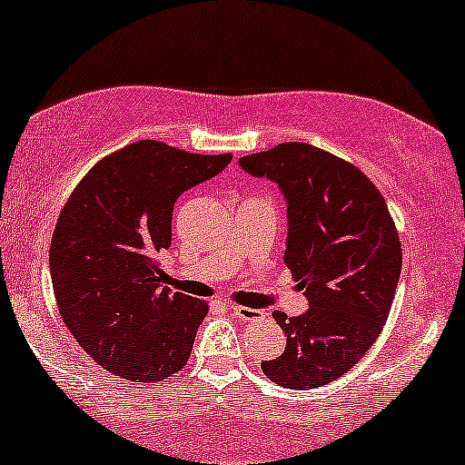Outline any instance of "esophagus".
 <instances>
[{"label":"esophagus","instance_id":"obj_1","mask_svg":"<svg viewBox=\"0 0 465 465\" xmlns=\"http://www.w3.org/2000/svg\"><path fill=\"white\" fill-rule=\"evenodd\" d=\"M229 309H232V313L236 315V318L244 320V322H256V320L264 318L262 309H249V307H242V304H229Z\"/></svg>","mask_w":465,"mask_h":465}]
</instances>
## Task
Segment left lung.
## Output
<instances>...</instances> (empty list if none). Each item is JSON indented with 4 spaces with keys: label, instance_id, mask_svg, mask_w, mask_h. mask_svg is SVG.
Here are the masks:
<instances>
[{
    "label": "left lung",
    "instance_id": "left-lung-1",
    "mask_svg": "<svg viewBox=\"0 0 465 465\" xmlns=\"http://www.w3.org/2000/svg\"><path fill=\"white\" fill-rule=\"evenodd\" d=\"M238 165L284 193V264L309 300L302 315L273 313L287 346L262 373L284 389H318L353 369L384 329L401 272L395 223L355 165L309 143H280Z\"/></svg>",
    "mask_w": 465,
    "mask_h": 465
}]
</instances>
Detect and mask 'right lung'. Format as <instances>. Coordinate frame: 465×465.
I'll return each mask as SVG.
<instances>
[{"label": "right lung", "instance_id": "1", "mask_svg": "<svg viewBox=\"0 0 465 465\" xmlns=\"http://www.w3.org/2000/svg\"><path fill=\"white\" fill-rule=\"evenodd\" d=\"M229 161L136 141L96 163L61 209L50 242L61 320L112 375L154 384L190 360L207 302L163 287L156 258L178 196Z\"/></svg>", "mask_w": 465, "mask_h": 465}]
</instances>
